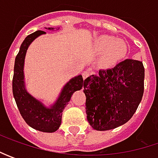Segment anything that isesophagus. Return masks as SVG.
I'll return each instance as SVG.
<instances>
[{
	"label": "esophagus",
	"instance_id": "esophagus-1",
	"mask_svg": "<svg viewBox=\"0 0 158 158\" xmlns=\"http://www.w3.org/2000/svg\"><path fill=\"white\" fill-rule=\"evenodd\" d=\"M82 77H83V79H86L87 77L90 76V72L89 71H83L82 72Z\"/></svg>",
	"mask_w": 158,
	"mask_h": 158
}]
</instances>
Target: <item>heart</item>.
Here are the masks:
<instances>
[{
  "instance_id": "b5f03b06",
  "label": "heart",
  "mask_w": 158,
  "mask_h": 158,
  "mask_svg": "<svg viewBox=\"0 0 158 158\" xmlns=\"http://www.w3.org/2000/svg\"><path fill=\"white\" fill-rule=\"evenodd\" d=\"M96 53H102L100 64L105 68H111L122 60L127 53V45L123 40H115L111 36H99L92 43Z\"/></svg>"
}]
</instances>
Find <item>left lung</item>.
<instances>
[{
  "instance_id": "obj_1",
  "label": "left lung",
  "mask_w": 158,
  "mask_h": 158,
  "mask_svg": "<svg viewBox=\"0 0 158 158\" xmlns=\"http://www.w3.org/2000/svg\"><path fill=\"white\" fill-rule=\"evenodd\" d=\"M83 88L89 125L98 131L116 128L133 117L143 98V62L127 59L112 69H100L84 80Z\"/></svg>"
}]
</instances>
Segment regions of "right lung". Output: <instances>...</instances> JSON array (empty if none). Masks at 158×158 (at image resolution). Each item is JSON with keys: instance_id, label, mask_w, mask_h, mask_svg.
Masks as SVG:
<instances>
[{"instance_id": "obj_1", "label": "right lung", "mask_w": 158, "mask_h": 158, "mask_svg": "<svg viewBox=\"0 0 158 158\" xmlns=\"http://www.w3.org/2000/svg\"><path fill=\"white\" fill-rule=\"evenodd\" d=\"M53 29L54 28H47V30ZM42 34H46V32L43 31H37L27 36L22 43L19 52L15 60L12 89L16 106L24 121L36 130L53 133L60 126L63 109L69 104L73 93L82 88L84 81L81 75L72 78L64 86L55 104L50 108L44 106L28 92L23 80L24 58L31 43Z\"/></svg>"}]
</instances>
